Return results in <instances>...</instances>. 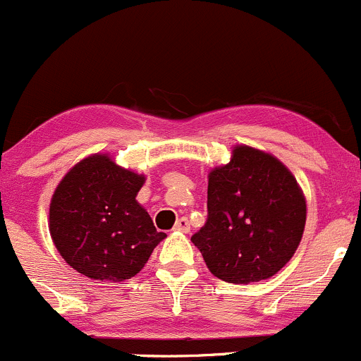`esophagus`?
<instances>
[{
    "mask_svg": "<svg viewBox=\"0 0 361 361\" xmlns=\"http://www.w3.org/2000/svg\"><path fill=\"white\" fill-rule=\"evenodd\" d=\"M173 228L179 232H189L191 231V226H189V220L185 219V216H180V219L176 222V226H173Z\"/></svg>",
    "mask_w": 361,
    "mask_h": 361,
    "instance_id": "1",
    "label": "esophagus"
}]
</instances>
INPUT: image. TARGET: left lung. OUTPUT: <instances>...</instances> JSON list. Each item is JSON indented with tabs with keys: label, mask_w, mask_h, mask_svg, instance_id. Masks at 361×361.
Returning <instances> with one entry per match:
<instances>
[{
	"label": "left lung",
	"mask_w": 361,
	"mask_h": 361,
	"mask_svg": "<svg viewBox=\"0 0 361 361\" xmlns=\"http://www.w3.org/2000/svg\"><path fill=\"white\" fill-rule=\"evenodd\" d=\"M208 219L191 241L215 277L250 284L272 277L293 258L306 222V203L277 158L238 146L208 176Z\"/></svg>",
	"instance_id": "obj_1"
}]
</instances>
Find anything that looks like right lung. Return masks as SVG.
Segmentation results:
<instances>
[{
    "label": "right lung",
    "mask_w": 361,
    "mask_h": 361,
    "mask_svg": "<svg viewBox=\"0 0 361 361\" xmlns=\"http://www.w3.org/2000/svg\"><path fill=\"white\" fill-rule=\"evenodd\" d=\"M145 177L106 154L79 161L58 184L49 204L56 250L77 272L96 281L134 277L165 238L135 201Z\"/></svg>",
    "instance_id": "1"
}]
</instances>
